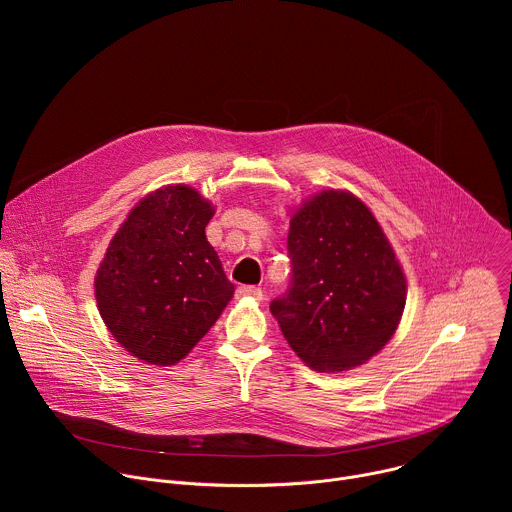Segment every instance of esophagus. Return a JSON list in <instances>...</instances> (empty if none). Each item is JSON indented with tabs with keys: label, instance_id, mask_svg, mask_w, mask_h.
Returning a JSON list of instances; mask_svg holds the SVG:
<instances>
[{
	"label": "esophagus",
	"instance_id": "1",
	"mask_svg": "<svg viewBox=\"0 0 512 512\" xmlns=\"http://www.w3.org/2000/svg\"><path fill=\"white\" fill-rule=\"evenodd\" d=\"M237 296L239 298H255L261 300L263 298V289L257 285H239L237 287Z\"/></svg>",
	"mask_w": 512,
	"mask_h": 512
}]
</instances>
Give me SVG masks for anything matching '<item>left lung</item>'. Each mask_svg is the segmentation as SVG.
I'll return each instance as SVG.
<instances>
[{"label":"left lung","mask_w":512,"mask_h":512,"mask_svg":"<svg viewBox=\"0 0 512 512\" xmlns=\"http://www.w3.org/2000/svg\"><path fill=\"white\" fill-rule=\"evenodd\" d=\"M287 253L289 287L269 310L312 369H354L391 340L407 285L367 204L342 190L316 194L291 216Z\"/></svg>","instance_id":"8db88e82"}]
</instances>
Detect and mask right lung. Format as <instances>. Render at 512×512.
<instances>
[{"instance_id": "right-lung-1", "label": "right lung", "mask_w": 512, "mask_h": 512, "mask_svg": "<svg viewBox=\"0 0 512 512\" xmlns=\"http://www.w3.org/2000/svg\"><path fill=\"white\" fill-rule=\"evenodd\" d=\"M214 208L176 184L145 196L109 243L95 277L97 308L115 340L143 362L182 360L235 294L206 241Z\"/></svg>"}]
</instances>
